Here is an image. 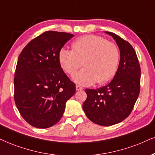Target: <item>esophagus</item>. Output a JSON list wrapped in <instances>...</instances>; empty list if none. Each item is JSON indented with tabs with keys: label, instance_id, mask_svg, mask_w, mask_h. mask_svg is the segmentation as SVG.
<instances>
[{
	"label": "esophagus",
	"instance_id": "34e87169",
	"mask_svg": "<svg viewBox=\"0 0 155 155\" xmlns=\"http://www.w3.org/2000/svg\"><path fill=\"white\" fill-rule=\"evenodd\" d=\"M84 88L81 87V86H79V85H76V91H79V90H82Z\"/></svg>",
	"mask_w": 155,
	"mask_h": 155
}]
</instances>
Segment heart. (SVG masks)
<instances>
[{
    "label": "heart",
    "instance_id": "obj_1",
    "mask_svg": "<svg viewBox=\"0 0 155 155\" xmlns=\"http://www.w3.org/2000/svg\"><path fill=\"white\" fill-rule=\"evenodd\" d=\"M71 46L72 50L61 48L59 51L58 61L61 68L71 76L83 62L85 68L74 76L76 84L89 86L97 81L102 84L116 74L120 54L114 43L101 36L87 35L74 41Z\"/></svg>",
    "mask_w": 155,
    "mask_h": 155
}]
</instances>
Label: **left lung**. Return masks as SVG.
I'll return each mask as SVG.
<instances>
[{"label":"left lung","instance_id":"8db88e82","mask_svg":"<svg viewBox=\"0 0 155 155\" xmlns=\"http://www.w3.org/2000/svg\"><path fill=\"white\" fill-rule=\"evenodd\" d=\"M105 33L112 36L120 51L119 67L108 85L85 90L83 110L92 122L111 126L126 119L134 108L140 94L141 69L132 45L114 33Z\"/></svg>","mask_w":155,"mask_h":155}]
</instances>
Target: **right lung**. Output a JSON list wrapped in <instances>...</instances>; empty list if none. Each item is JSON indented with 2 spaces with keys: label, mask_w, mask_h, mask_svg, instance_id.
<instances>
[{
  "label": "right lung",
  "mask_w": 155,
  "mask_h": 155,
  "mask_svg": "<svg viewBox=\"0 0 155 155\" xmlns=\"http://www.w3.org/2000/svg\"><path fill=\"white\" fill-rule=\"evenodd\" d=\"M74 36L48 31L31 41L19 55L14 76V100L29 124L40 129L54 126L76 92L75 84L64 73L58 53Z\"/></svg>",
  "instance_id": "1"
}]
</instances>
